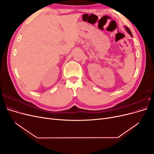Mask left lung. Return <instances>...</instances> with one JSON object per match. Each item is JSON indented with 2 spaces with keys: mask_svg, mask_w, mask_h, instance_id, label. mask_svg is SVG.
Returning <instances> with one entry per match:
<instances>
[{
  "mask_svg": "<svg viewBox=\"0 0 154 154\" xmlns=\"http://www.w3.org/2000/svg\"><path fill=\"white\" fill-rule=\"evenodd\" d=\"M125 29H126V30H127V31L128 32V33L131 35V36H132V32H131V31H130V29L128 28V27H125Z\"/></svg>",
  "mask_w": 154,
  "mask_h": 154,
  "instance_id": "obj_1",
  "label": "left lung"
}]
</instances>
